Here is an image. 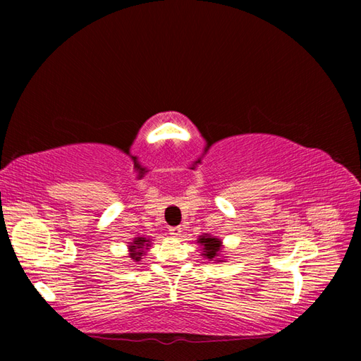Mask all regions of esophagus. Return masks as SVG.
<instances>
[{
    "label": "esophagus",
    "instance_id": "1",
    "mask_svg": "<svg viewBox=\"0 0 361 361\" xmlns=\"http://www.w3.org/2000/svg\"><path fill=\"white\" fill-rule=\"evenodd\" d=\"M169 231H171V234L173 237H180L181 233H183V228L181 226H171V228H169Z\"/></svg>",
    "mask_w": 361,
    "mask_h": 361
}]
</instances>
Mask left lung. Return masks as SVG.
<instances>
[{
	"instance_id": "obj_1",
	"label": "left lung",
	"mask_w": 361,
	"mask_h": 361,
	"mask_svg": "<svg viewBox=\"0 0 361 361\" xmlns=\"http://www.w3.org/2000/svg\"><path fill=\"white\" fill-rule=\"evenodd\" d=\"M198 242H200L204 247L203 255L211 260L217 256V252L220 251V247H221V242L219 239H216V237H209V235H202V239Z\"/></svg>"
}]
</instances>
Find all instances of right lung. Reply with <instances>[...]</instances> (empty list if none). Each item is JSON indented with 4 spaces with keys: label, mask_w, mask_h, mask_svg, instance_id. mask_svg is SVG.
<instances>
[{
    "label": "right lung",
    "mask_w": 361,
    "mask_h": 361,
    "mask_svg": "<svg viewBox=\"0 0 361 361\" xmlns=\"http://www.w3.org/2000/svg\"><path fill=\"white\" fill-rule=\"evenodd\" d=\"M145 242H149V240L142 239V237H137V239L133 242L132 247H130V257L135 259L136 262H137V260H140L141 256H142V250H141V248L144 247ZM147 247H149V245H147Z\"/></svg>",
    "instance_id": "right-lung-1"
}]
</instances>
